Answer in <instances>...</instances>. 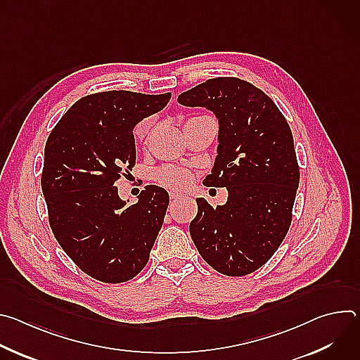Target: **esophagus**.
<instances>
[{
	"instance_id": "obj_1",
	"label": "esophagus",
	"mask_w": 360,
	"mask_h": 360,
	"mask_svg": "<svg viewBox=\"0 0 360 360\" xmlns=\"http://www.w3.org/2000/svg\"><path fill=\"white\" fill-rule=\"evenodd\" d=\"M169 198H171L172 200H178V199L182 198V193H179V192H176V191H171V192H169Z\"/></svg>"
}]
</instances>
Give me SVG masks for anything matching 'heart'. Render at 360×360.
<instances>
[{
	"instance_id": "obj_1",
	"label": "heart",
	"mask_w": 360,
	"mask_h": 360,
	"mask_svg": "<svg viewBox=\"0 0 360 360\" xmlns=\"http://www.w3.org/2000/svg\"><path fill=\"white\" fill-rule=\"evenodd\" d=\"M150 125H152V118L150 117L141 120L134 128L135 138L136 139L145 138ZM155 179L161 186H165L168 189L179 191V189H185L191 185L192 175L188 169L181 168V167H164L155 174Z\"/></svg>"
}]
</instances>
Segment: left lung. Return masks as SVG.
Wrapping results in <instances>:
<instances>
[{"mask_svg": "<svg viewBox=\"0 0 360 360\" xmlns=\"http://www.w3.org/2000/svg\"><path fill=\"white\" fill-rule=\"evenodd\" d=\"M178 101L218 117V157L203 185L229 193L217 208L196 198L191 238L219 274L249 275L272 258L292 222L300 172L289 124L262 89L236 77L211 78Z\"/></svg>", "mask_w": 360, "mask_h": 360, "instance_id": "8db88e82", "label": "left lung"}]
</instances>
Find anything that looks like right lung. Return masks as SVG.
Segmentation results:
<instances>
[{"label":"right lung","mask_w":360,"mask_h":360,"mask_svg":"<svg viewBox=\"0 0 360 360\" xmlns=\"http://www.w3.org/2000/svg\"><path fill=\"white\" fill-rule=\"evenodd\" d=\"M171 92L104 91L78 99L51 131L41 188L56 239L88 276L104 283L135 278L164 224L169 196L148 185L125 207L115 182L135 167L134 127L161 111Z\"/></svg>","instance_id":"add662e5"}]
</instances>
